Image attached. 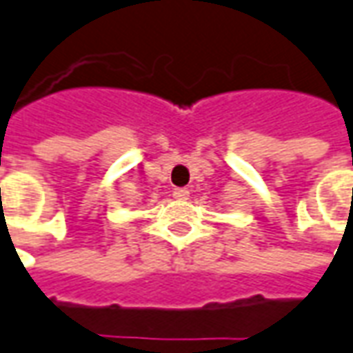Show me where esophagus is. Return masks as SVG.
Segmentation results:
<instances>
[{
  "label": "esophagus",
  "instance_id": "obj_1",
  "mask_svg": "<svg viewBox=\"0 0 353 353\" xmlns=\"http://www.w3.org/2000/svg\"><path fill=\"white\" fill-rule=\"evenodd\" d=\"M172 196H174L176 200H188L190 192L186 190V188H174V192H172Z\"/></svg>",
  "mask_w": 353,
  "mask_h": 353
}]
</instances>
